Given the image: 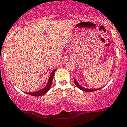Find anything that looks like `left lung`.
Returning <instances> with one entry per match:
<instances>
[{
	"mask_svg": "<svg viewBox=\"0 0 127 127\" xmlns=\"http://www.w3.org/2000/svg\"><path fill=\"white\" fill-rule=\"evenodd\" d=\"M74 83H75V85H76V86L79 89L82 90H83V91H85V92H95V91H97V90H98L100 89V88H96V89H93V88H86L82 87L80 86V85L78 84L77 82L76 79H74Z\"/></svg>",
	"mask_w": 127,
	"mask_h": 127,
	"instance_id": "left-lung-1",
	"label": "left lung"
}]
</instances>
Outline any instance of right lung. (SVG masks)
<instances>
[{"label":"right lung","instance_id":"obj_1","mask_svg":"<svg viewBox=\"0 0 127 127\" xmlns=\"http://www.w3.org/2000/svg\"><path fill=\"white\" fill-rule=\"evenodd\" d=\"M56 69L53 70L52 71V72L51 73L50 75L49 79H48V83H47V85L45 86V87L42 88V89L40 90L39 91H37V92H31V93H27V94L30 95L31 96H42L44 94L47 93V92L49 91V90L50 89L51 87V85L52 84V80H53V75H54V73L56 71Z\"/></svg>","mask_w":127,"mask_h":127}]
</instances>
